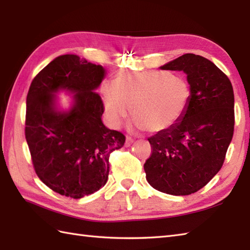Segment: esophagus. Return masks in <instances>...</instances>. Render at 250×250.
I'll list each match as a JSON object with an SVG mask.
<instances>
[{"label":"esophagus","mask_w":250,"mask_h":250,"mask_svg":"<svg viewBox=\"0 0 250 250\" xmlns=\"http://www.w3.org/2000/svg\"><path fill=\"white\" fill-rule=\"evenodd\" d=\"M133 142H134V141H133V139H132V137L126 136V139H125V146L129 147L130 145H132V143H133Z\"/></svg>","instance_id":"obj_1"}]
</instances>
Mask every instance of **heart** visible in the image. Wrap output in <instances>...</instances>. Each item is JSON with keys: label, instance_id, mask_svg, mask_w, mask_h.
Segmentation results:
<instances>
[{"label": "heart", "instance_id": "heart-1", "mask_svg": "<svg viewBox=\"0 0 250 250\" xmlns=\"http://www.w3.org/2000/svg\"><path fill=\"white\" fill-rule=\"evenodd\" d=\"M106 118L118 126L129 114L136 129L160 132L180 120L188 107L191 91L183 77L163 71L116 74L113 83L102 86Z\"/></svg>", "mask_w": 250, "mask_h": 250}]
</instances>
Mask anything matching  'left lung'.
Instances as JSON below:
<instances>
[{
  "instance_id": "1",
  "label": "left lung",
  "mask_w": 250,
  "mask_h": 250,
  "mask_svg": "<svg viewBox=\"0 0 250 250\" xmlns=\"http://www.w3.org/2000/svg\"><path fill=\"white\" fill-rule=\"evenodd\" d=\"M160 68L183 71L191 97L177 124L148 139L152 153L144 164L146 179L161 192L189 195L224 164L234 131V93L226 74L204 57L186 54Z\"/></svg>"
}]
</instances>
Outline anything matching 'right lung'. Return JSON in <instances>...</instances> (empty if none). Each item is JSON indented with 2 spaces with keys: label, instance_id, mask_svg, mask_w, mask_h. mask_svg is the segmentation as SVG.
<instances>
[{
  "label": "right lung",
  "instance_id": "right-lung-1",
  "mask_svg": "<svg viewBox=\"0 0 250 250\" xmlns=\"http://www.w3.org/2000/svg\"><path fill=\"white\" fill-rule=\"evenodd\" d=\"M106 75L102 65L77 55H62L32 81L26 97L25 139L37 176L61 195L81 199L106 184L109 153L125 135L106 128L103 102L95 90ZM72 94L63 110L56 94Z\"/></svg>",
  "mask_w": 250,
  "mask_h": 250
}]
</instances>
